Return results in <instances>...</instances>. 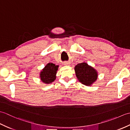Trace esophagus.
Segmentation results:
<instances>
[{
    "mask_svg": "<svg viewBox=\"0 0 130 130\" xmlns=\"http://www.w3.org/2000/svg\"><path fill=\"white\" fill-rule=\"evenodd\" d=\"M63 65H70V62H63Z\"/></svg>",
    "mask_w": 130,
    "mask_h": 130,
    "instance_id": "obj_1",
    "label": "esophagus"
}]
</instances>
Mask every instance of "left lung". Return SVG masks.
I'll return each instance as SVG.
<instances>
[{"label": "left lung", "instance_id": "left-lung-1", "mask_svg": "<svg viewBox=\"0 0 130 130\" xmlns=\"http://www.w3.org/2000/svg\"><path fill=\"white\" fill-rule=\"evenodd\" d=\"M74 69L78 80L85 85L90 86L97 79V71L86 62L78 63Z\"/></svg>", "mask_w": 130, "mask_h": 130}]
</instances>
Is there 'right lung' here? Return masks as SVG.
Segmentation results:
<instances>
[{
	"label": "right lung",
	"instance_id": "1",
	"mask_svg": "<svg viewBox=\"0 0 130 130\" xmlns=\"http://www.w3.org/2000/svg\"><path fill=\"white\" fill-rule=\"evenodd\" d=\"M59 66L53 63H48L41 71L40 76L41 81L45 84H50L56 79Z\"/></svg>",
	"mask_w": 130,
	"mask_h": 130
}]
</instances>
